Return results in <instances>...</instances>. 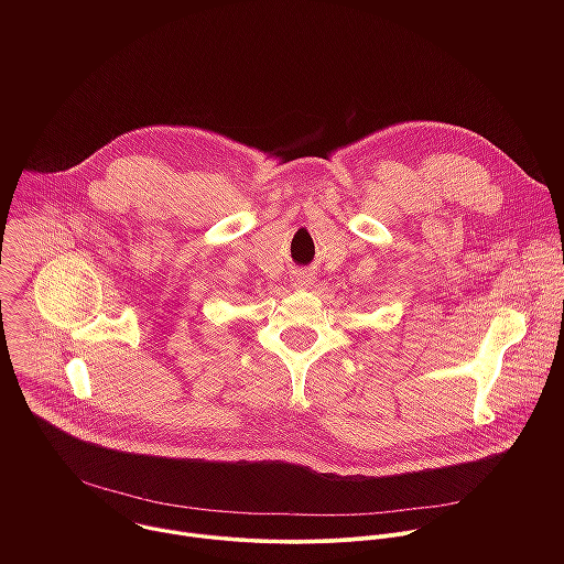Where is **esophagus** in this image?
<instances>
[{
	"label": "esophagus",
	"instance_id": "34e87169",
	"mask_svg": "<svg viewBox=\"0 0 564 564\" xmlns=\"http://www.w3.org/2000/svg\"><path fill=\"white\" fill-rule=\"evenodd\" d=\"M295 284H297V286H308V284H313V278H311L308 273L300 271V273L295 275Z\"/></svg>",
	"mask_w": 564,
	"mask_h": 564
}]
</instances>
